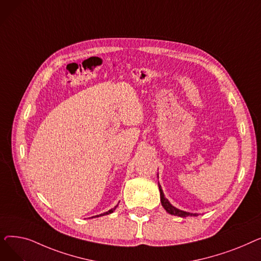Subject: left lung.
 I'll use <instances>...</instances> for the list:
<instances>
[{
	"mask_svg": "<svg viewBox=\"0 0 261 261\" xmlns=\"http://www.w3.org/2000/svg\"><path fill=\"white\" fill-rule=\"evenodd\" d=\"M159 189H160V196H161V203H162V206L166 210V212L170 215H173V216H179V217H182V218H185V217H188V216H198L197 214H190V213H187V212H184V211H180L177 210L176 207L172 206V205L170 204V202L165 198V196H164V193H163V189L159 183Z\"/></svg>",
	"mask_w": 261,
	"mask_h": 261,
	"instance_id": "obj_1",
	"label": "left lung"
}]
</instances>
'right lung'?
<instances>
[{
  "instance_id": "add662e5",
  "label": "right lung",
  "mask_w": 261,
  "mask_h": 261,
  "mask_svg": "<svg viewBox=\"0 0 261 261\" xmlns=\"http://www.w3.org/2000/svg\"><path fill=\"white\" fill-rule=\"evenodd\" d=\"M116 207H117V205L116 206L114 207V208H111L110 211H108V212H106V213H103V214H100V215H97V216H95V217H99V216H105V215H109V214H112L115 210H116ZM93 218V217H92Z\"/></svg>"
}]
</instances>
